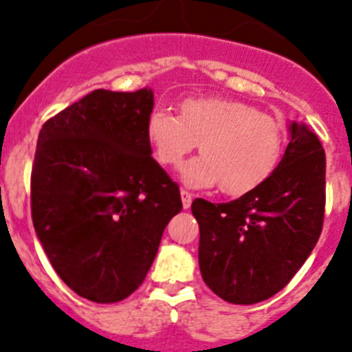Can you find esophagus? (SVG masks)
Instances as JSON below:
<instances>
[{"mask_svg":"<svg viewBox=\"0 0 352 352\" xmlns=\"http://www.w3.org/2000/svg\"><path fill=\"white\" fill-rule=\"evenodd\" d=\"M179 194H182L183 210H188V208H190V204H192V194H190V192H186V190H182Z\"/></svg>","mask_w":352,"mask_h":352,"instance_id":"obj_1","label":"esophagus"}]
</instances>
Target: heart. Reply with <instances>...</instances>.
Returning <instances> with one entry per match:
<instances>
[{
	"instance_id": "1",
	"label": "heart",
	"mask_w": 352,
	"mask_h": 352,
	"mask_svg": "<svg viewBox=\"0 0 352 352\" xmlns=\"http://www.w3.org/2000/svg\"><path fill=\"white\" fill-rule=\"evenodd\" d=\"M146 135L164 166H178L195 146L201 157L179 169L190 188L219 185L227 195H243L272 176L280 160V125L252 105L229 98H186L182 114L164 107L151 111Z\"/></svg>"
}]
</instances>
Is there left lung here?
Masks as SVG:
<instances>
[{"instance_id":"left-lung-1","label":"left lung","mask_w":352,"mask_h":352,"mask_svg":"<svg viewBox=\"0 0 352 352\" xmlns=\"http://www.w3.org/2000/svg\"><path fill=\"white\" fill-rule=\"evenodd\" d=\"M326 157L316 133L289 123V144L268 179L236 201L195 199L199 268L208 287L234 305L268 300L309 259L324 219Z\"/></svg>"}]
</instances>
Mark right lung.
<instances>
[{"label": "right lung", "mask_w": 352, "mask_h": 352, "mask_svg": "<svg viewBox=\"0 0 352 352\" xmlns=\"http://www.w3.org/2000/svg\"><path fill=\"white\" fill-rule=\"evenodd\" d=\"M153 89H95L42 126L31 217L61 280L80 298L116 303L148 275L164 229L183 208L151 157Z\"/></svg>", "instance_id": "right-lung-1"}]
</instances>
